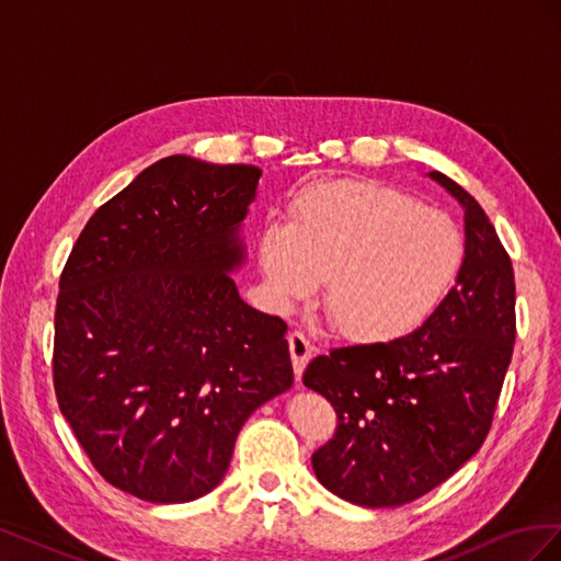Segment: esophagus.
I'll return each instance as SVG.
<instances>
[{
	"label": "esophagus",
	"instance_id": "1",
	"mask_svg": "<svg viewBox=\"0 0 561 561\" xmlns=\"http://www.w3.org/2000/svg\"><path fill=\"white\" fill-rule=\"evenodd\" d=\"M287 342H290V355H293V367H295V375L297 379L301 377L304 367H307V363L311 360L313 355V344L309 342V336L304 332H293L290 336H287Z\"/></svg>",
	"mask_w": 561,
	"mask_h": 561
}]
</instances>
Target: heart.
<instances>
[{"label":"heart","instance_id":"heart-1","mask_svg":"<svg viewBox=\"0 0 561 561\" xmlns=\"http://www.w3.org/2000/svg\"><path fill=\"white\" fill-rule=\"evenodd\" d=\"M276 301L322 290V309L351 342L383 344L414 332L443 304L463 260L451 217L367 180L316 182L293 201L290 225L271 219L257 239Z\"/></svg>","mask_w":561,"mask_h":561}]
</instances>
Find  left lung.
I'll return each instance as SVG.
<instances>
[{
	"instance_id": "8db88e82",
	"label": "left lung",
	"mask_w": 561,
	"mask_h": 561,
	"mask_svg": "<svg viewBox=\"0 0 561 561\" xmlns=\"http://www.w3.org/2000/svg\"><path fill=\"white\" fill-rule=\"evenodd\" d=\"M466 250L456 285L423 325L386 344L332 348L304 371L339 419L313 456L318 482L365 507L410 503L449 480L491 428L515 344V274L494 225L463 186Z\"/></svg>"
}]
</instances>
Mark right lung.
Instances as JSON below:
<instances>
[{
  "mask_svg": "<svg viewBox=\"0 0 561 561\" xmlns=\"http://www.w3.org/2000/svg\"><path fill=\"white\" fill-rule=\"evenodd\" d=\"M257 165L168 157L100 206L56 304L60 412L103 478L149 503L206 496L248 416L293 386L287 325L233 283Z\"/></svg>",
  "mask_w": 561,
  "mask_h": 561,
  "instance_id": "add662e5",
  "label": "right lung"
}]
</instances>
